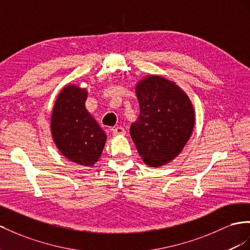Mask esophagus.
Returning a JSON list of instances; mask_svg holds the SVG:
<instances>
[{"instance_id":"esophagus-1","label":"esophagus","mask_w":250,"mask_h":250,"mask_svg":"<svg viewBox=\"0 0 250 250\" xmlns=\"http://www.w3.org/2000/svg\"><path fill=\"white\" fill-rule=\"evenodd\" d=\"M112 133H113L114 136L125 135V130L124 129L123 126H116V127H113V129H112Z\"/></svg>"}]
</instances>
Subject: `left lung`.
<instances>
[{
	"label": "left lung",
	"instance_id": "obj_1",
	"mask_svg": "<svg viewBox=\"0 0 250 250\" xmlns=\"http://www.w3.org/2000/svg\"><path fill=\"white\" fill-rule=\"evenodd\" d=\"M135 91L140 111L131 125V137L144 163L161 167L187 144L194 126V108L180 86L161 76L145 77Z\"/></svg>",
	"mask_w": 250,
	"mask_h": 250
}]
</instances>
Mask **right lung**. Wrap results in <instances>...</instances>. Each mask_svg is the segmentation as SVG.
<instances>
[{
	"instance_id": "right-lung-1",
	"label": "right lung",
	"mask_w": 250,
	"mask_h": 250,
	"mask_svg": "<svg viewBox=\"0 0 250 250\" xmlns=\"http://www.w3.org/2000/svg\"><path fill=\"white\" fill-rule=\"evenodd\" d=\"M87 91L69 84L61 89L50 120L54 142L70 162L91 167L101 156L106 135L85 107Z\"/></svg>"
}]
</instances>
